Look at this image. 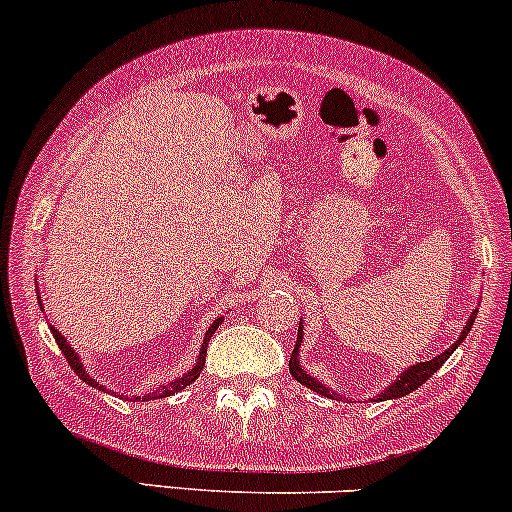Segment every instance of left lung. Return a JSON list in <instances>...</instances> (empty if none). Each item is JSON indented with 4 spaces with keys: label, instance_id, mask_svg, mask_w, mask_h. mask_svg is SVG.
Instances as JSON below:
<instances>
[{
    "label": "left lung",
    "instance_id": "left-lung-1",
    "mask_svg": "<svg viewBox=\"0 0 512 512\" xmlns=\"http://www.w3.org/2000/svg\"><path fill=\"white\" fill-rule=\"evenodd\" d=\"M474 317H477V312H472V317L467 319V324L463 326V331H460V338H458V341L453 343L451 348L443 350L441 355L432 357V360H427V362H417V365H412V367L405 369V372L400 374V377H398L396 381H391V386H386V391L381 393L379 398H386V400H389V398H400V396H408V393H412L415 389H420V386L424 384V381H427L429 377H432V374L436 372V369H439V367L443 365V362H446L448 357L453 355V350L458 348L460 343L465 341L467 334H470V329H472ZM300 343H303V322H300V326H298V341H295V348H293V353H291V360H288V369H291L293 377L298 379L300 384H303V386H307V389L317 391L319 396H326V398H338V393H334L331 389H326V386L322 384V381H317L315 377H310V374H307L305 369H303V365H300V360H298V348H300Z\"/></svg>",
    "mask_w": 512,
    "mask_h": 512
}]
</instances>
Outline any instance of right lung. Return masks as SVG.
Returning <instances> with one entry per match:
<instances>
[{"mask_svg": "<svg viewBox=\"0 0 512 512\" xmlns=\"http://www.w3.org/2000/svg\"><path fill=\"white\" fill-rule=\"evenodd\" d=\"M219 324H221V317L219 319H214L212 322V326H209L207 329V334H205V341H202V348H200V355H197V362H195V367L193 369H188L186 374H183V377H178L176 381H171L169 386H162V389H157L155 393H147V396H143V400H155V398H162V396H171V393H176V391H181V389H186V386H190L193 384V381L200 377V369H202V365H205V355H207V343H209V338H212V334L214 331L219 329ZM49 331H52V336H54V341H57V346L61 348V353H64V357L66 360H69V365H71V369H76V374L80 379L85 381V384H90V386H95V389H100V391H104V386L100 384V381L97 379H92L88 372H85V367H83V362H80V357H78V353L76 350H73L69 343H66V338L59 334L57 329H54V326H49ZM138 400V398H135Z\"/></svg>", "mask_w": 512, "mask_h": 512, "instance_id": "add662e5", "label": "right lung"}]
</instances>
